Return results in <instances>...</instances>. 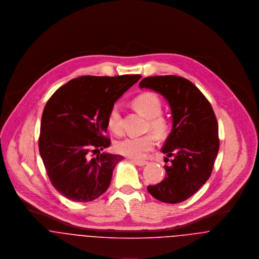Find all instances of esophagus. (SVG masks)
Returning <instances> with one entry per match:
<instances>
[{
	"instance_id": "esophagus-1",
	"label": "esophagus",
	"mask_w": 259,
	"mask_h": 259,
	"mask_svg": "<svg viewBox=\"0 0 259 259\" xmlns=\"http://www.w3.org/2000/svg\"><path fill=\"white\" fill-rule=\"evenodd\" d=\"M131 161L133 163H135L136 165H139V166H144L146 164H148V161L146 160H136V159H131Z\"/></svg>"
}]
</instances>
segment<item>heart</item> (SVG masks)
Listing matches in <instances>:
<instances>
[{
    "label": "heart",
    "mask_w": 259,
    "mask_h": 259,
    "mask_svg": "<svg viewBox=\"0 0 259 259\" xmlns=\"http://www.w3.org/2000/svg\"><path fill=\"white\" fill-rule=\"evenodd\" d=\"M134 108L148 119V128L158 138L168 134L169 121L160 115L162 105L159 98L152 93H145L133 101ZM108 126L115 134L121 132L120 113L116 107H112L108 115ZM154 146L151 136L128 137L116 143L115 149L118 153L134 158L142 159Z\"/></svg>",
    "instance_id": "1"
}]
</instances>
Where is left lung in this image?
<instances>
[{"label":"left lung","instance_id":"left-lung-1","mask_svg":"<svg viewBox=\"0 0 259 259\" xmlns=\"http://www.w3.org/2000/svg\"><path fill=\"white\" fill-rule=\"evenodd\" d=\"M141 89L161 95L168 103L172 127L161 152L172 157L164 165L165 179L148 185V192L165 203H179L193 195L209 179L220 149L219 124L211 105L188 79L177 75L145 77Z\"/></svg>","mask_w":259,"mask_h":259}]
</instances>
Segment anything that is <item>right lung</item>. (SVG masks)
I'll return each mask as SVG.
<instances>
[{
  "label": "right lung",
  "instance_id": "1",
  "mask_svg": "<svg viewBox=\"0 0 259 259\" xmlns=\"http://www.w3.org/2000/svg\"><path fill=\"white\" fill-rule=\"evenodd\" d=\"M141 74L84 75L61 87L41 115L39 154L53 186L65 197L88 202L110 186L114 166L122 155L101 150L111 140L104 136L114 103ZM99 153L96 158L91 154Z\"/></svg>",
  "mask_w": 259,
  "mask_h": 259
}]
</instances>
